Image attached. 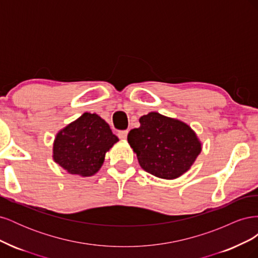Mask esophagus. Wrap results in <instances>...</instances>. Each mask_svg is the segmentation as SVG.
Listing matches in <instances>:
<instances>
[{"label":"esophagus","mask_w":258,"mask_h":258,"mask_svg":"<svg viewBox=\"0 0 258 258\" xmlns=\"http://www.w3.org/2000/svg\"><path fill=\"white\" fill-rule=\"evenodd\" d=\"M117 136H118L119 139H127V136H128V130H120L118 131V134H117Z\"/></svg>","instance_id":"esophagus-1"}]
</instances>
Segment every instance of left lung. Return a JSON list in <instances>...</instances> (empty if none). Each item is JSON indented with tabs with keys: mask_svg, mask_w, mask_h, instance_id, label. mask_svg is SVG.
<instances>
[{
	"mask_svg": "<svg viewBox=\"0 0 258 258\" xmlns=\"http://www.w3.org/2000/svg\"><path fill=\"white\" fill-rule=\"evenodd\" d=\"M130 130L128 143L140 166L155 176L173 179L188 171L201 152L196 134L185 122L152 112Z\"/></svg>",
	"mask_w": 258,
	"mask_h": 258,
	"instance_id": "obj_1",
	"label": "left lung"
}]
</instances>
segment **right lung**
<instances>
[{
    "label": "right lung",
    "instance_id": "1",
    "mask_svg": "<svg viewBox=\"0 0 258 258\" xmlns=\"http://www.w3.org/2000/svg\"><path fill=\"white\" fill-rule=\"evenodd\" d=\"M117 141L105 120L97 114L84 113L59 131L53 143V160L69 173L91 176Z\"/></svg>",
    "mask_w": 258,
    "mask_h": 258
}]
</instances>
